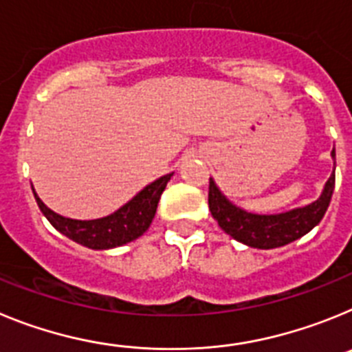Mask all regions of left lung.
Returning a JSON list of instances; mask_svg holds the SVG:
<instances>
[{
	"label": "left lung",
	"mask_w": 352,
	"mask_h": 352,
	"mask_svg": "<svg viewBox=\"0 0 352 352\" xmlns=\"http://www.w3.org/2000/svg\"><path fill=\"white\" fill-rule=\"evenodd\" d=\"M331 157L335 158V149L331 151ZM333 188L335 169L326 182L321 197L309 206L296 208V210L280 214H254L229 203L222 192L217 188L213 179H210L208 204H210L213 219L219 222V226L227 234L248 247L268 250V248L291 243L312 231L324 217L331 195H333Z\"/></svg>",
	"instance_id": "left-lung-1"
}]
</instances>
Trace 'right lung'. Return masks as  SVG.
Returning <instances> with one entry per match:
<instances>
[{
  "label": "right lung",
  "instance_id": "add662e5",
  "mask_svg": "<svg viewBox=\"0 0 352 352\" xmlns=\"http://www.w3.org/2000/svg\"><path fill=\"white\" fill-rule=\"evenodd\" d=\"M170 176L173 174L162 176L157 182L142 188L125 206H121L120 210L114 211L109 217L96 220L65 219L61 214L49 210L36 194L35 199L40 211L45 214V219L61 234L68 236V238L84 245V247L95 248V250H105V248H114L133 241V239H138L139 236L148 231L149 223L155 217V211H157L162 192L166 188Z\"/></svg>",
  "mask_w": 352,
  "mask_h": 352
}]
</instances>
